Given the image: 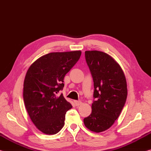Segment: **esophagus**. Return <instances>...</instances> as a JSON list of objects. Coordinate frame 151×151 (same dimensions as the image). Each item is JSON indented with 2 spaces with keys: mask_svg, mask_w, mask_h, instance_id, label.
<instances>
[{
  "mask_svg": "<svg viewBox=\"0 0 151 151\" xmlns=\"http://www.w3.org/2000/svg\"><path fill=\"white\" fill-rule=\"evenodd\" d=\"M74 103H75V105L77 106H79V105H81V104H82V102L81 101H74Z\"/></svg>",
  "mask_w": 151,
  "mask_h": 151,
  "instance_id": "1",
  "label": "esophagus"
}]
</instances>
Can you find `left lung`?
<instances>
[{
    "label": "left lung",
    "instance_id": "1",
    "mask_svg": "<svg viewBox=\"0 0 151 151\" xmlns=\"http://www.w3.org/2000/svg\"><path fill=\"white\" fill-rule=\"evenodd\" d=\"M85 59L93 79L94 101L84 123L90 131L101 132L109 129L121 114L127 97V81L121 66L106 53L85 51Z\"/></svg>",
    "mask_w": 151,
    "mask_h": 151
}]
</instances>
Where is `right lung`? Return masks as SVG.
<instances>
[{"mask_svg": "<svg viewBox=\"0 0 151 151\" xmlns=\"http://www.w3.org/2000/svg\"><path fill=\"white\" fill-rule=\"evenodd\" d=\"M81 51L50 52L35 61L24 81L23 99L30 119L39 131L55 134L65 124V114L72 108L63 94L64 77L77 63Z\"/></svg>", "mask_w": 151, "mask_h": 151, "instance_id": "1", "label": "right lung"}]
</instances>
